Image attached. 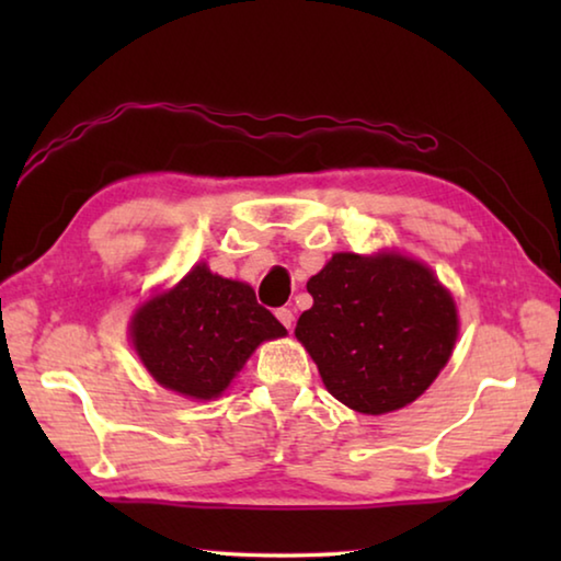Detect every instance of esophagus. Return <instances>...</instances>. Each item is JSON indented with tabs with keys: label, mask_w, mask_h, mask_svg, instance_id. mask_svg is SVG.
<instances>
[{
	"label": "esophagus",
	"mask_w": 561,
	"mask_h": 561,
	"mask_svg": "<svg viewBox=\"0 0 561 561\" xmlns=\"http://www.w3.org/2000/svg\"><path fill=\"white\" fill-rule=\"evenodd\" d=\"M277 319L282 321L284 327H287L289 331H291V327H294V314H291V309H287V307H282V309H277Z\"/></svg>",
	"instance_id": "1"
}]
</instances>
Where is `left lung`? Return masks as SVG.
I'll return each instance as SVG.
<instances>
[{"label":"left lung","instance_id":"obj_1","mask_svg":"<svg viewBox=\"0 0 561 561\" xmlns=\"http://www.w3.org/2000/svg\"><path fill=\"white\" fill-rule=\"evenodd\" d=\"M314 307L294 334L329 393L358 413L381 415L415 401L448 364L458 314L421 262L341 252L309 279Z\"/></svg>","mask_w":561,"mask_h":561}]
</instances>
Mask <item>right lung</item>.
<instances>
[{
  "label": "right lung",
  "mask_w": 561,
  "mask_h": 561,
  "mask_svg": "<svg viewBox=\"0 0 561 561\" xmlns=\"http://www.w3.org/2000/svg\"><path fill=\"white\" fill-rule=\"evenodd\" d=\"M287 334L242 282L222 279L205 264L168 294L146 301L130 336L160 386L190 398L220 396L262 341Z\"/></svg>",
  "instance_id": "obj_1"
}]
</instances>
